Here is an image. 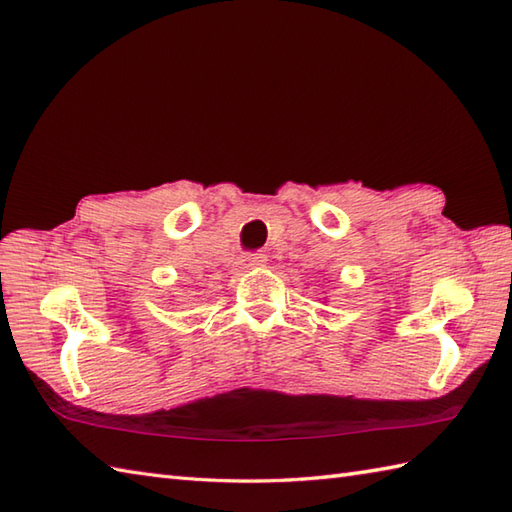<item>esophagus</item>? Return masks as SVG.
<instances>
[{"label": "esophagus", "mask_w": 512, "mask_h": 512, "mask_svg": "<svg viewBox=\"0 0 512 512\" xmlns=\"http://www.w3.org/2000/svg\"><path fill=\"white\" fill-rule=\"evenodd\" d=\"M266 264V255L264 253H246L242 257V266L244 268H259Z\"/></svg>", "instance_id": "34e87169"}]
</instances>
